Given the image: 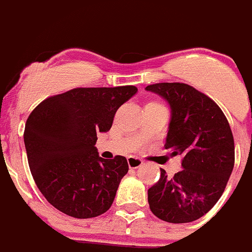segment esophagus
I'll return each instance as SVG.
<instances>
[{
	"instance_id": "1",
	"label": "esophagus",
	"mask_w": 252,
	"mask_h": 252,
	"mask_svg": "<svg viewBox=\"0 0 252 252\" xmlns=\"http://www.w3.org/2000/svg\"><path fill=\"white\" fill-rule=\"evenodd\" d=\"M127 164H128V166H130L131 169H137L139 166H141L142 164H144V161H142L140 158L128 157L127 158Z\"/></svg>"
}]
</instances>
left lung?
Returning a JSON list of instances; mask_svg holds the SVG:
<instances>
[{
	"label": "left lung",
	"mask_w": 252,
	"mask_h": 252,
	"mask_svg": "<svg viewBox=\"0 0 252 252\" xmlns=\"http://www.w3.org/2000/svg\"><path fill=\"white\" fill-rule=\"evenodd\" d=\"M170 104L165 149L180 155L183 170L173 178L160 169L148 190L151 212L162 221L187 223L201 218L221 198L235 164V142L226 116L213 99L186 83L146 87Z\"/></svg>",
	"instance_id": "left-lung-1"
}]
</instances>
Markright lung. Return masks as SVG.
Returning <instances> with one entry per match:
<instances>
[{
	"label": "right lung",
	"mask_w": 252,
	"mask_h": 252,
	"mask_svg": "<svg viewBox=\"0 0 252 252\" xmlns=\"http://www.w3.org/2000/svg\"><path fill=\"white\" fill-rule=\"evenodd\" d=\"M137 92L135 86L74 88L37 104L25 125L29 166L46 201L75 218H92L110 209L126 158L103 159L97 133L112 126L116 111Z\"/></svg>",
	"instance_id": "right-lung-1"
}]
</instances>
